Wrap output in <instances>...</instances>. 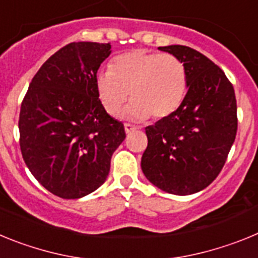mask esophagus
<instances>
[{"label":"esophagus","mask_w":258,"mask_h":258,"mask_svg":"<svg viewBox=\"0 0 258 258\" xmlns=\"http://www.w3.org/2000/svg\"><path fill=\"white\" fill-rule=\"evenodd\" d=\"M124 127H125V132H126L127 134L132 133V132L137 131V126H134V125L132 124H124Z\"/></svg>","instance_id":"34e87169"}]
</instances>
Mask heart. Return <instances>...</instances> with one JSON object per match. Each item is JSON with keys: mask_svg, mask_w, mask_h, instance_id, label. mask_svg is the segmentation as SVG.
I'll return each instance as SVG.
<instances>
[{"mask_svg": "<svg viewBox=\"0 0 258 258\" xmlns=\"http://www.w3.org/2000/svg\"><path fill=\"white\" fill-rule=\"evenodd\" d=\"M95 92L108 115L117 116L131 93L133 103L125 111L126 117L161 120L173 115L183 102L187 71L172 54L131 50L116 55L109 71L95 76Z\"/></svg>", "mask_w": 258, "mask_h": 258, "instance_id": "heart-1", "label": "heart"}]
</instances>
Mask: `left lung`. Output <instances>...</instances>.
I'll return each mask as SVG.
<instances>
[{
    "label": "left lung",
    "instance_id": "1",
    "mask_svg": "<svg viewBox=\"0 0 258 258\" xmlns=\"http://www.w3.org/2000/svg\"><path fill=\"white\" fill-rule=\"evenodd\" d=\"M183 61L187 93L169 117L146 127L141 166L165 192L202 191L222 170L238 131L235 92L226 75L202 52L182 45L159 47Z\"/></svg>",
    "mask_w": 258,
    "mask_h": 258
}]
</instances>
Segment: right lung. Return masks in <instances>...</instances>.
Listing matches in <instances>:
<instances>
[{"label": "right lung", "mask_w": 258, "mask_h": 258, "mask_svg": "<svg viewBox=\"0 0 258 258\" xmlns=\"http://www.w3.org/2000/svg\"><path fill=\"white\" fill-rule=\"evenodd\" d=\"M109 54V44L66 45L41 66L22 102L23 159L61 199H79L104 183L112 154L126 137L95 92V76Z\"/></svg>", "instance_id": "1"}]
</instances>
